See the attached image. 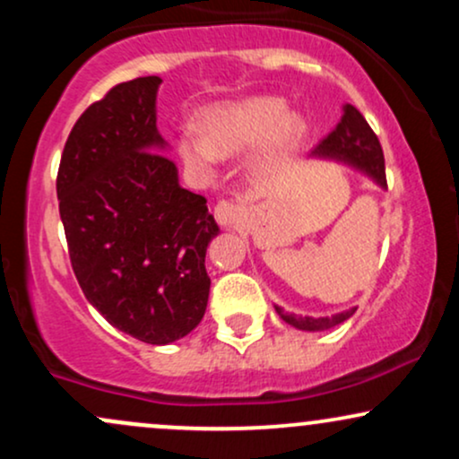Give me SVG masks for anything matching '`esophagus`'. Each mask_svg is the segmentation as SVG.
Masks as SVG:
<instances>
[{
	"label": "esophagus",
	"instance_id": "obj_1",
	"mask_svg": "<svg viewBox=\"0 0 459 459\" xmlns=\"http://www.w3.org/2000/svg\"><path fill=\"white\" fill-rule=\"evenodd\" d=\"M215 220L220 224L226 226V229H233V226L241 220V207L235 203H229V200H220L213 209Z\"/></svg>",
	"mask_w": 459,
	"mask_h": 459
}]
</instances>
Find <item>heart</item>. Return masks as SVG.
I'll return each instance as SVG.
<instances>
[{"mask_svg":"<svg viewBox=\"0 0 459 459\" xmlns=\"http://www.w3.org/2000/svg\"><path fill=\"white\" fill-rule=\"evenodd\" d=\"M307 131V120L289 112L284 99L255 94L209 108L203 114V134L183 129L177 152L194 175L212 177L220 157H237L256 146L250 170L265 175L296 149Z\"/></svg>","mask_w":459,"mask_h":459,"instance_id":"b5f03b06","label":"heart"}]
</instances>
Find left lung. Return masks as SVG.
Segmentation results:
<instances>
[{
    "label": "left lung",
    "mask_w": 459,
    "mask_h": 459,
    "mask_svg": "<svg viewBox=\"0 0 459 459\" xmlns=\"http://www.w3.org/2000/svg\"><path fill=\"white\" fill-rule=\"evenodd\" d=\"M310 157L345 163V166L354 168V170L362 172L367 178H371L377 187L386 189V172H384V152L380 140L373 134V129L368 127L365 116L358 112L354 105H345L341 123L336 125V129L332 131L328 138L321 140V144L310 152ZM273 308H276L282 321L304 332L330 330L334 325L343 324L345 319H350L356 313V308H350L343 310V313L330 315V317H308V315L302 317V315L287 313L278 304H273Z\"/></svg>",
    "instance_id": "left-lung-1"
}]
</instances>
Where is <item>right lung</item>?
Returning <instances> with one entry per match:
<instances>
[{"label": "right lung", "mask_w": 459, "mask_h": 459, "mask_svg": "<svg viewBox=\"0 0 459 459\" xmlns=\"http://www.w3.org/2000/svg\"><path fill=\"white\" fill-rule=\"evenodd\" d=\"M157 75L118 83L73 127L57 170L68 255L83 296L151 345L189 334L209 299L207 200L178 186L157 131Z\"/></svg>", "instance_id": "1"}]
</instances>
